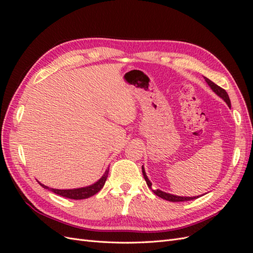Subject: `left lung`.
<instances>
[{
	"mask_svg": "<svg viewBox=\"0 0 253 253\" xmlns=\"http://www.w3.org/2000/svg\"><path fill=\"white\" fill-rule=\"evenodd\" d=\"M205 78V81L208 83V85L211 87V89L214 91V93H215L219 98H221L223 99V100L228 104V106L229 108H231V102H230V99H229V96H228V94H227V91L225 90V89H223L221 87H219L218 85H216L215 83L214 82H212L211 80H209L208 78H206V77H204ZM142 174H143V177H144V179H145V182H147V185H148V187L150 188V189H152V182L150 181V179L148 178V176H147V173H145V171H144V168H143V166H142ZM152 191L153 192H154V194H156L157 196H159L160 198H164V200H166V201H169V202H174V203H176V202H186V201H192V200H195V198H198L200 196H178V195H173V194H170V193H167V192H164V191H162V190H159V189H157V190H153L152 189Z\"/></svg>",
	"mask_w": 253,
	"mask_h": 253,
	"instance_id": "obj_1",
	"label": "left lung"
}]
</instances>
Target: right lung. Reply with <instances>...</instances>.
<instances>
[{
  "instance_id": "1",
  "label": "right lung",
  "mask_w": 253,
  "mask_h": 253,
  "mask_svg": "<svg viewBox=\"0 0 253 253\" xmlns=\"http://www.w3.org/2000/svg\"><path fill=\"white\" fill-rule=\"evenodd\" d=\"M108 175H109V169L104 172V174L101 176V178L97 180L95 183H93V185H89L87 187H83V188H77V189H65V190L52 189L43 185V183H41L40 181L38 182H39L44 189H47L51 191V192L56 193L57 195L63 196L66 198H71V200H84V198H88L90 196L95 195L103 188L105 180L108 178Z\"/></svg>"
}]
</instances>
